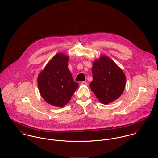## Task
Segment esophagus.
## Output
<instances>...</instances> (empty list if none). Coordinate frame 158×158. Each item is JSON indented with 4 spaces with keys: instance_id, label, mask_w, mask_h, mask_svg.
<instances>
[{
    "instance_id": "1",
    "label": "esophagus",
    "mask_w": 158,
    "mask_h": 158,
    "mask_svg": "<svg viewBox=\"0 0 158 158\" xmlns=\"http://www.w3.org/2000/svg\"><path fill=\"white\" fill-rule=\"evenodd\" d=\"M81 84L82 85H87L88 83L87 82H85V81H83V82H82L81 83Z\"/></svg>"
}]
</instances>
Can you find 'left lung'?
I'll use <instances>...</instances> for the list:
<instances>
[{
    "mask_svg": "<svg viewBox=\"0 0 158 158\" xmlns=\"http://www.w3.org/2000/svg\"><path fill=\"white\" fill-rule=\"evenodd\" d=\"M93 81L89 84L98 100L108 104L118 99L125 86L126 76L122 69L109 57L102 55L93 61Z\"/></svg>",
    "mask_w": 158,
    "mask_h": 158,
    "instance_id": "1",
    "label": "left lung"
}]
</instances>
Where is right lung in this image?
Here are the masks:
<instances>
[{
  "label": "right lung",
  "mask_w": 158,
  "mask_h": 158,
  "mask_svg": "<svg viewBox=\"0 0 158 158\" xmlns=\"http://www.w3.org/2000/svg\"><path fill=\"white\" fill-rule=\"evenodd\" d=\"M69 60V57L65 54L57 53L38 75L40 94L50 105L64 107L79 86L68 68Z\"/></svg>",
  "instance_id": "1"
}]
</instances>
